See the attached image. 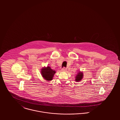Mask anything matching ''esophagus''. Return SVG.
<instances>
[{
  "instance_id": "34e87169",
  "label": "esophagus",
  "mask_w": 120,
  "mask_h": 120,
  "mask_svg": "<svg viewBox=\"0 0 120 120\" xmlns=\"http://www.w3.org/2000/svg\"><path fill=\"white\" fill-rule=\"evenodd\" d=\"M62 71H67V69L66 68H65V67H64V68H62Z\"/></svg>"
}]
</instances>
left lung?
Returning <instances> with one entry per match:
<instances>
[{"mask_svg": "<svg viewBox=\"0 0 120 120\" xmlns=\"http://www.w3.org/2000/svg\"><path fill=\"white\" fill-rule=\"evenodd\" d=\"M83 77V72H79V73H78V74H77V75L76 77L75 81H76L77 82L80 81L82 79Z\"/></svg>", "mask_w": 120, "mask_h": 120, "instance_id": "left-lung-1", "label": "left lung"}]
</instances>
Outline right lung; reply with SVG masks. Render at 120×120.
<instances>
[{"label":"right lung","mask_w":120,"mask_h":120,"mask_svg":"<svg viewBox=\"0 0 120 120\" xmlns=\"http://www.w3.org/2000/svg\"><path fill=\"white\" fill-rule=\"evenodd\" d=\"M41 73L42 77L45 80L50 81L52 79L55 71L52 70L49 67H47V68H44L41 69Z\"/></svg>","instance_id":"1"}]
</instances>
